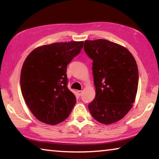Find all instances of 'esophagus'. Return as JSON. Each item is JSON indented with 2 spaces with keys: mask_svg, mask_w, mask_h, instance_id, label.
I'll return each instance as SVG.
<instances>
[{
  "mask_svg": "<svg viewBox=\"0 0 159 159\" xmlns=\"http://www.w3.org/2000/svg\"><path fill=\"white\" fill-rule=\"evenodd\" d=\"M77 93H78V94H79V95H80H80H82L83 91H82V90H78Z\"/></svg>",
  "mask_w": 159,
  "mask_h": 159,
  "instance_id": "obj_1",
  "label": "esophagus"
}]
</instances>
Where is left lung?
<instances>
[{
	"instance_id": "obj_1",
	"label": "left lung",
	"mask_w": 159,
	"mask_h": 159,
	"mask_svg": "<svg viewBox=\"0 0 159 159\" xmlns=\"http://www.w3.org/2000/svg\"><path fill=\"white\" fill-rule=\"evenodd\" d=\"M84 51L93 60L95 97L89 109L95 120L110 125L120 120L134 102L139 81L134 57L125 47L106 39L86 40Z\"/></svg>"
}]
</instances>
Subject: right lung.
Masks as SVG:
<instances>
[{"label": "right lung", "instance_id": "add662e5", "mask_svg": "<svg viewBox=\"0 0 159 159\" xmlns=\"http://www.w3.org/2000/svg\"><path fill=\"white\" fill-rule=\"evenodd\" d=\"M84 42H58L37 47L22 66L20 86L35 117L57 125L69 117L76 99L68 89L66 68L80 52Z\"/></svg>", "mask_w": 159, "mask_h": 159}]
</instances>
